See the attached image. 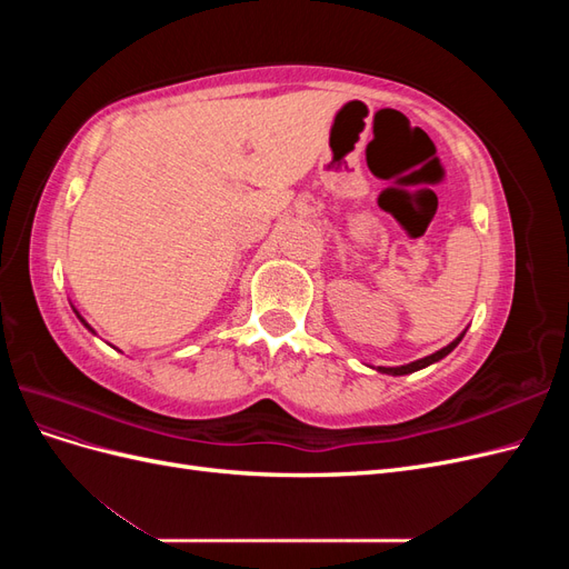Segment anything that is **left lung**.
<instances>
[{
	"label": "left lung",
	"instance_id": "left-lung-1",
	"mask_svg": "<svg viewBox=\"0 0 569 569\" xmlns=\"http://www.w3.org/2000/svg\"><path fill=\"white\" fill-rule=\"evenodd\" d=\"M465 337V332L462 335H458L449 347H443V349H439L437 353H432V356H425V358H420V360H412V363H408V366H399V368H377L380 372H385V375H408V372H416V370H422V368H427V366H432V363H437V360H441L443 356H449L458 343H460V339Z\"/></svg>",
	"mask_w": 569,
	"mask_h": 569
}]
</instances>
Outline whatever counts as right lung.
Here are the masks:
<instances>
[{"instance_id":"right-lung-1","label":"right lung","mask_w":569,"mask_h":569,"mask_svg":"<svg viewBox=\"0 0 569 569\" xmlns=\"http://www.w3.org/2000/svg\"><path fill=\"white\" fill-rule=\"evenodd\" d=\"M73 311H76V308H73ZM76 316H78V318H80V322H82V325H84V327H88V330H90V332H94V330H92V327H90V325H88V322H84V318H82V316H80V313H78V311H76Z\"/></svg>"}]
</instances>
